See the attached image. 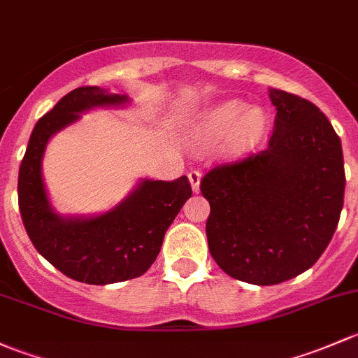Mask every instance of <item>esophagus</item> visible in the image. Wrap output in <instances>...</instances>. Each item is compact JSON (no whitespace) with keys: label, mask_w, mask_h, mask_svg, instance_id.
I'll return each instance as SVG.
<instances>
[{"label":"esophagus","mask_w":358,"mask_h":358,"mask_svg":"<svg viewBox=\"0 0 358 358\" xmlns=\"http://www.w3.org/2000/svg\"><path fill=\"white\" fill-rule=\"evenodd\" d=\"M187 178H189V182H191V187H193L194 193H198L200 191V180H201V172L200 171H191L189 174H187Z\"/></svg>","instance_id":"esophagus-1"}]
</instances>
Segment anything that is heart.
Wrapping results in <instances>:
<instances>
[{
    "mask_svg": "<svg viewBox=\"0 0 358 358\" xmlns=\"http://www.w3.org/2000/svg\"><path fill=\"white\" fill-rule=\"evenodd\" d=\"M267 115L259 106H246L239 99H226L203 110L191 125V138L200 148L222 141L227 155L248 152L260 141Z\"/></svg>",
    "mask_w": 358,
    "mask_h": 358,
    "instance_id": "heart-1",
    "label": "heart"
}]
</instances>
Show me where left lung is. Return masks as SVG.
<instances>
[{"instance_id":"left-lung-1","label":"left lung","mask_w":358,"mask_h":358,"mask_svg":"<svg viewBox=\"0 0 358 358\" xmlns=\"http://www.w3.org/2000/svg\"><path fill=\"white\" fill-rule=\"evenodd\" d=\"M274 129L264 152L206 172V238L231 278L271 286L319 260L338 227L345 196L341 141L308 99L268 91Z\"/></svg>"}]
</instances>
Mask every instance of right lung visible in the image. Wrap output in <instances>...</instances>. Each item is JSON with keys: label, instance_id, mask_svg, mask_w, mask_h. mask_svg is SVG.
Masks as SVG:
<instances>
[{"label": "right lung", "instance_id": "add662e5", "mask_svg": "<svg viewBox=\"0 0 358 358\" xmlns=\"http://www.w3.org/2000/svg\"><path fill=\"white\" fill-rule=\"evenodd\" d=\"M125 94L98 86L65 94L34 125L18 171V208L32 245L65 275L86 285H112L145 274L160 253L165 231L193 189L186 176L176 180L143 179L110 212L94 217H62L44 189L41 162L55 132L96 106H119Z\"/></svg>", "mask_w": 358, "mask_h": 358}]
</instances>
